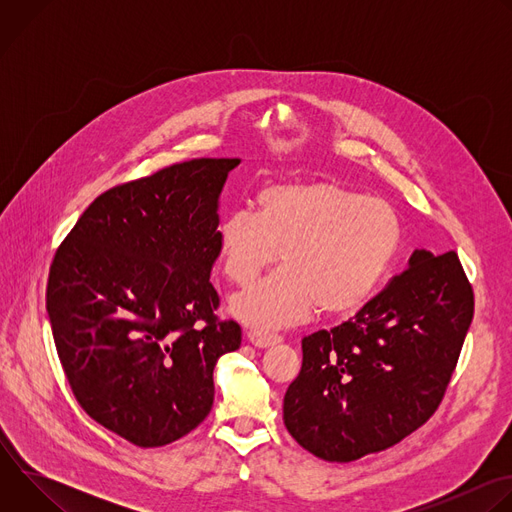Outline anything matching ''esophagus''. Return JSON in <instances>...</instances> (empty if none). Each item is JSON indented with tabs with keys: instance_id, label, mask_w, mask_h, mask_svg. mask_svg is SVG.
<instances>
[{
	"instance_id": "1",
	"label": "esophagus",
	"mask_w": 512,
	"mask_h": 512,
	"mask_svg": "<svg viewBox=\"0 0 512 512\" xmlns=\"http://www.w3.org/2000/svg\"><path fill=\"white\" fill-rule=\"evenodd\" d=\"M247 340H249L253 346H257V348H267V346L279 344V342H281V336H279V334H273V332L249 330V332H247Z\"/></svg>"
}]
</instances>
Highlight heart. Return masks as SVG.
Here are the masks:
<instances>
[{
  "instance_id": "1",
  "label": "heart",
  "mask_w": 512,
  "mask_h": 512,
  "mask_svg": "<svg viewBox=\"0 0 512 512\" xmlns=\"http://www.w3.org/2000/svg\"><path fill=\"white\" fill-rule=\"evenodd\" d=\"M401 241L395 210L330 180L287 182L257 194V214L229 212L216 227V247L233 283L261 269L275 273L237 294L229 310L255 330L304 322L320 308L346 316L364 306Z\"/></svg>"
}]
</instances>
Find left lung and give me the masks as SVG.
Masks as SVG:
<instances>
[{
	"mask_svg": "<svg viewBox=\"0 0 512 512\" xmlns=\"http://www.w3.org/2000/svg\"><path fill=\"white\" fill-rule=\"evenodd\" d=\"M474 316L454 251H413L354 318L302 340L283 423L310 454L352 462L399 444L440 405Z\"/></svg>",
	"mask_w": 512,
	"mask_h": 512,
	"instance_id": "8db88e82",
	"label": "left lung"
}]
</instances>
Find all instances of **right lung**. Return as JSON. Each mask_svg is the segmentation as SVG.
<instances>
[{
  "instance_id": "1",
  "label": "right lung",
  "mask_w": 512,
  "mask_h": 512,
  "mask_svg": "<svg viewBox=\"0 0 512 512\" xmlns=\"http://www.w3.org/2000/svg\"><path fill=\"white\" fill-rule=\"evenodd\" d=\"M239 158H198L95 198L58 247L46 310L81 407L139 448L198 427L218 358L241 346L210 283L218 208Z\"/></svg>"
}]
</instances>
